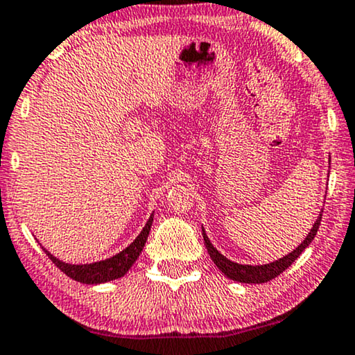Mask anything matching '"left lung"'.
<instances>
[{"label": "left lung", "instance_id": "8db88e82", "mask_svg": "<svg viewBox=\"0 0 355 355\" xmlns=\"http://www.w3.org/2000/svg\"><path fill=\"white\" fill-rule=\"evenodd\" d=\"M321 217H322V214H319L318 220L314 222L311 232H309L308 237L303 240V243L298 245V248H296V250H293L291 253H288L286 257L279 258V260L273 261V263H268V265L252 266V265L235 263V261L225 258L222 253H218V250L214 248V245L211 243V240H209L207 235H205L204 229H202V237H204L205 247H207L209 255H211V258L214 260V263H216L217 268L220 270L224 275H227L230 279H234V282H240V283H266V282H270V279L277 278L279 273H283V271L288 268V266H291L293 261H295L296 258L301 255V252H303L304 248L313 242L314 237H316V234H318L319 224H321Z\"/></svg>", "mask_w": 355, "mask_h": 355}]
</instances>
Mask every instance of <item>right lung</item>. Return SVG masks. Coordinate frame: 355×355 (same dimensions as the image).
<instances>
[{"mask_svg":"<svg viewBox=\"0 0 355 355\" xmlns=\"http://www.w3.org/2000/svg\"><path fill=\"white\" fill-rule=\"evenodd\" d=\"M153 224V214L151 217L148 218L146 225L143 227L141 234L135 239L133 243H130V247H126L123 252L116 253L115 257L107 258V260L97 261V263L90 265H69L60 261L59 258L52 257L49 252L44 250L47 253V257L51 258L52 263H54L57 268L62 270L69 278L76 279V282L85 283V284H98L105 282H112V279L121 278L131 268V265L138 260L139 253L143 252L144 243H146L148 235H150Z\"/></svg>","mask_w":355,"mask_h":355,"instance_id":"add662e5","label":"right lung"}]
</instances>
